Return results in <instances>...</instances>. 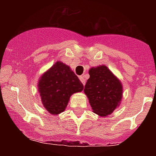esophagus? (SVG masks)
<instances>
[{
	"label": "esophagus",
	"instance_id": "esophagus-1",
	"mask_svg": "<svg viewBox=\"0 0 156 156\" xmlns=\"http://www.w3.org/2000/svg\"><path fill=\"white\" fill-rule=\"evenodd\" d=\"M80 81L82 82V83L83 85H85V82H86V80H85V78L83 76H80Z\"/></svg>",
	"mask_w": 156,
	"mask_h": 156
}]
</instances>
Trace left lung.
Segmentation results:
<instances>
[{"instance_id": "1", "label": "left lung", "mask_w": 156, "mask_h": 156, "mask_svg": "<svg viewBox=\"0 0 156 156\" xmlns=\"http://www.w3.org/2000/svg\"><path fill=\"white\" fill-rule=\"evenodd\" d=\"M89 74L90 78L83 90L94 112L100 116H107L120 104L122 84L108 67L103 65L90 69Z\"/></svg>"}]
</instances>
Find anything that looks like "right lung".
Wrapping results in <instances>:
<instances>
[{
  "mask_svg": "<svg viewBox=\"0 0 156 156\" xmlns=\"http://www.w3.org/2000/svg\"><path fill=\"white\" fill-rule=\"evenodd\" d=\"M83 85L69 66L57 62L41 76L38 90L43 105L52 115L66 109L73 94L82 91Z\"/></svg>",
  "mask_w": 156,
  "mask_h": 156,
  "instance_id": "1",
  "label": "right lung"
}]
</instances>
